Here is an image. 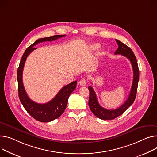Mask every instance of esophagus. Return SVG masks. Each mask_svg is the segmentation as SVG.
I'll return each mask as SVG.
<instances>
[{
	"mask_svg": "<svg viewBox=\"0 0 157 157\" xmlns=\"http://www.w3.org/2000/svg\"><path fill=\"white\" fill-rule=\"evenodd\" d=\"M79 85L81 86H85L86 85V80L85 79H81L80 81L79 82Z\"/></svg>",
	"mask_w": 157,
	"mask_h": 157,
	"instance_id": "obj_1",
	"label": "esophagus"
}]
</instances>
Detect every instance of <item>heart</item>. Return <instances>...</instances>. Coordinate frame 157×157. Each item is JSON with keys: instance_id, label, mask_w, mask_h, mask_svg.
<instances>
[{"instance_id": "1", "label": "heart", "mask_w": 157, "mask_h": 157, "mask_svg": "<svg viewBox=\"0 0 157 157\" xmlns=\"http://www.w3.org/2000/svg\"><path fill=\"white\" fill-rule=\"evenodd\" d=\"M98 48V45H97V44H94L91 46V48L93 50H97Z\"/></svg>"}]
</instances>
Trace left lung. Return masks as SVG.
Here are the masks:
<instances>
[{
	"instance_id": "obj_1",
	"label": "left lung",
	"mask_w": 157,
	"mask_h": 157,
	"mask_svg": "<svg viewBox=\"0 0 157 157\" xmlns=\"http://www.w3.org/2000/svg\"><path fill=\"white\" fill-rule=\"evenodd\" d=\"M116 40L119 47L115 52V54H121L130 60L133 70V81L129 95L127 100L120 107L115 110H108L101 107L98 102L95 91L93 90L91 86L88 87L90 91L88 105L90 110L95 116L103 120L114 119L122 115L133 103L136 98V96L138 89L140 74L136 58L132 50L129 47L118 40L116 39Z\"/></svg>"
}]
</instances>
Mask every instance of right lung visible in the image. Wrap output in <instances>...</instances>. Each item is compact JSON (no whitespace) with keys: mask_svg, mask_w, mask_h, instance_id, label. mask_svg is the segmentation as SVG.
Here are the masks:
<instances>
[{"mask_svg":"<svg viewBox=\"0 0 157 157\" xmlns=\"http://www.w3.org/2000/svg\"><path fill=\"white\" fill-rule=\"evenodd\" d=\"M65 36V35H54L37 40L32 45L26 48L22 56L17 69V79L18 82V95L19 100L30 116L40 122H50L61 116L66 108L69 95L76 88L77 81H73L69 85L64 86L59 91L56 96L48 103L44 104L37 103L29 98L24 88L22 78L25 61L31 52L36 48L34 47L38 44L46 41H54Z\"/></svg>","mask_w":157,"mask_h":157,"instance_id":"right-lung-1","label":"right lung"}]
</instances>
